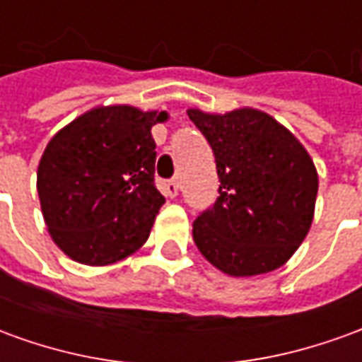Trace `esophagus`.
Listing matches in <instances>:
<instances>
[{"label": "esophagus", "mask_w": 362, "mask_h": 362, "mask_svg": "<svg viewBox=\"0 0 362 362\" xmlns=\"http://www.w3.org/2000/svg\"><path fill=\"white\" fill-rule=\"evenodd\" d=\"M178 188H180V186H178V182H176V180H168V182H165V184H163V192H165L168 197L178 196Z\"/></svg>", "instance_id": "obj_1"}]
</instances>
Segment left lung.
Segmentation results:
<instances>
[{
  "instance_id": "obj_1",
  "label": "left lung",
  "mask_w": 362,
  "mask_h": 362,
  "mask_svg": "<svg viewBox=\"0 0 362 362\" xmlns=\"http://www.w3.org/2000/svg\"><path fill=\"white\" fill-rule=\"evenodd\" d=\"M188 116L211 145L221 182L217 202L194 221L197 250L233 277L277 269L314 219L318 173L308 151L256 108Z\"/></svg>"
}]
</instances>
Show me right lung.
I'll use <instances>...</instances> for the list:
<instances>
[{
    "mask_svg": "<svg viewBox=\"0 0 362 362\" xmlns=\"http://www.w3.org/2000/svg\"><path fill=\"white\" fill-rule=\"evenodd\" d=\"M165 110L96 106L54 135L38 165L36 189L58 248L85 266H108L149 238L163 194L155 188L151 127Z\"/></svg>",
    "mask_w": 362,
    "mask_h": 362,
    "instance_id": "right-lung-1",
    "label": "right lung"
}]
</instances>
